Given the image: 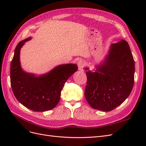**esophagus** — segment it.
I'll return each instance as SVG.
<instances>
[{
	"mask_svg": "<svg viewBox=\"0 0 146 146\" xmlns=\"http://www.w3.org/2000/svg\"><path fill=\"white\" fill-rule=\"evenodd\" d=\"M77 64L78 66V69L80 70H83V68L84 65H85V63H84V61L82 60H79L77 62Z\"/></svg>",
	"mask_w": 146,
	"mask_h": 146,
	"instance_id": "esophagus-1",
	"label": "esophagus"
}]
</instances>
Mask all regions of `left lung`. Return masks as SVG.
Masks as SVG:
<instances>
[{"mask_svg": "<svg viewBox=\"0 0 146 146\" xmlns=\"http://www.w3.org/2000/svg\"><path fill=\"white\" fill-rule=\"evenodd\" d=\"M92 71L86 72L85 98L91 107L110 111L129 97L134 84L135 61L125 40L111 44L108 54Z\"/></svg>", "mask_w": 146, "mask_h": 146, "instance_id": "obj_1", "label": "left lung"}]
</instances>
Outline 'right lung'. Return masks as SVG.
I'll return each instance as SVG.
<instances>
[{
  "instance_id": "add662e5",
  "label": "right lung",
  "mask_w": 146,
  "mask_h": 146,
  "mask_svg": "<svg viewBox=\"0 0 146 146\" xmlns=\"http://www.w3.org/2000/svg\"><path fill=\"white\" fill-rule=\"evenodd\" d=\"M28 38L17 44L11 63L10 82L15 96L19 102L34 111H46L55 108L60 99L64 83L76 72V64L56 66L50 72L36 76L25 72L20 63V51Z\"/></svg>"
}]
</instances>
